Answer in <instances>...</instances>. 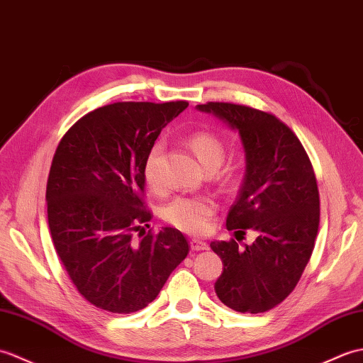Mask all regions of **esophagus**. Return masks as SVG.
<instances>
[{"instance_id":"1","label":"esophagus","mask_w":363,"mask_h":363,"mask_svg":"<svg viewBox=\"0 0 363 363\" xmlns=\"http://www.w3.org/2000/svg\"><path fill=\"white\" fill-rule=\"evenodd\" d=\"M191 248L194 250V252H202V250H208V244L205 240H200V239H192L191 240Z\"/></svg>"}]
</instances>
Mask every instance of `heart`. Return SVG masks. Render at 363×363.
<instances>
[{
    "label": "heart",
    "mask_w": 363,
    "mask_h": 363,
    "mask_svg": "<svg viewBox=\"0 0 363 363\" xmlns=\"http://www.w3.org/2000/svg\"><path fill=\"white\" fill-rule=\"evenodd\" d=\"M189 147L199 158L206 171L217 169L225 158V147L222 141L216 135L209 132H197L189 136ZM163 141H157L150 146L146 158H144L143 174L146 183L152 189L161 186L160 177V158L163 154ZM216 213V202L211 197L199 196L188 197L180 196L172 199L163 208V219L171 223L177 230H182L191 235H199L208 228V222Z\"/></svg>",
    "instance_id": "1"
}]
</instances>
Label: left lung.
Masks as SVG:
<instances>
[{
  "label": "left lung",
  "mask_w": 363,
  "mask_h": 363,
  "mask_svg": "<svg viewBox=\"0 0 363 363\" xmlns=\"http://www.w3.org/2000/svg\"><path fill=\"white\" fill-rule=\"evenodd\" d=\"M197 110L239 133L245 175L227 228L256 233L244 248L235 239L211 242L223 264L214 291L236 312L270 311L291 295L315 244L320 197L311 160L296 135L270 113L230 102H208Z\"/></svg>",
  "instance_id": "8db88e82"
}]
</instances>
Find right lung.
Returning <instances> with one entry per match:
<instances>
[{
	"label": "right lung",
	"instance_id": "add662e5",
	"mask_svg": "<svg viewBox=\"0 0 363 363\" xmlns=\"http://www.w3.org/2000/svg\"><path fill=\"white\" fill-rule=\"evenodd\" d=\"M186 107V101L110 104L80 118L55 150L48 223L72 284L96 308L144 309L189 252L175 228L143 236L152 217L144 206V158ZM133 230L143 231L140 241Z\"/></svg>",
	"mask_w": 363,
	"mask_h": 363
}]
</instances>
